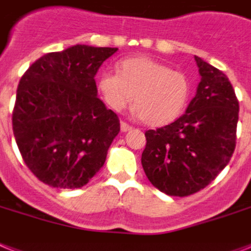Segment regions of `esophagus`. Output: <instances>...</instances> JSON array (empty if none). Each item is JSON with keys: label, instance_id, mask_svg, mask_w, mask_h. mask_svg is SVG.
I'll return each mask as SVG.
<instances>
[{"label": "esophagus", "instance_id": "esophagus-1", "mask_svg": "<svg viewBox=\"0 0 251 251\" xmlns=\"http://www.w3.org/2000/svg\"><path fill=\"white\" fill-rule=\"evenodd\" d=\"M120 126H121V131L122 132H126V131H129V130L132 129V127L129 125V124H126V122H124V121H121Z\"/></svg>", "mask_w": 251, "mask_h": 251}]
</instances>
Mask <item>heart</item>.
Returning a JSON list of instances; mask_svg holds the SVG:
<instances>
[{
  "instance_id": "b5f03b06",
  "label": "heart",
  "mask_w": 251,
  "mask_h": 251,
  "mask_svg": "<svg viewBox=\"0 0 251 251\" xmlns=\"http://www.w3.org/2000/svg\"><path fill=\"white\" fill-rule=\"evenodd\" d=\"M117 74L104 71L97 89L109 108L120 112L134 98V115L149 126H165L178 119L190 100L191 83L182 71L151 57L117 62Z\"/></svg>"
}]
</instances>
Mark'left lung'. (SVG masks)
<instances>
[{
  "label": "left lung",
  "mask_w": 251,
  "mask_h": 251,
  "mask_svg": "<svg viewBox=\"0 0 251 251\" xmlns=\"http://www.w3.org/2000/svg\"><path fill=\"white\" fill-rule=\"evenodd\" d=\"M197 93L181 117L145 132L142 165L151 185L171 197H187L210 184L236 145L239 100L228 77L195 56Z\"/></svg>",
  "instance_id": "1"
}]
</instances>
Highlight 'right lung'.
<instances>
[{"label":"right lung","instance_id":"add662e5","mask_svg":"<svg viewBox=\"0 0 251 251\" xmlns=\"http://www.w3.org/2000/svg\"><path fill=\"white\" fill-rule=\"evenodd\" d=\"M119 48L76 44L38 58L16 92L12 130L24 159L42 182L77 189L106 162L119 117L97 97V71Z\"/></svg>","mask_w":251,"mask_h":251}]
</instances>
